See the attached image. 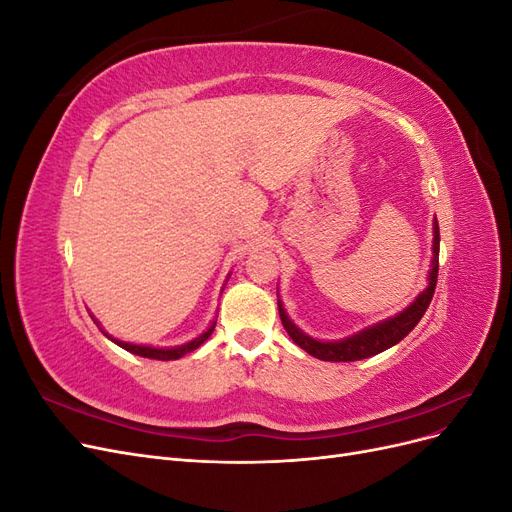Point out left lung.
Listing matches in <instances>:
<instances>
[{"label":"left lung","instance_id":"1","mask_svg":"<svg viewBox=\"0 0 512 512\" xmlns=\"http://www.w3.org/2000/svg\"><path fill=\"white\" fill-rule=\"evenodd\" d=\"M433 256H431V269L427 275V288L418 294V297L393 318H386L378 324H371V327L354 333L350 337L337 339V342H320V339H314L305 335L297 324H294L286 309L282 305V301L277 299V309H280V318L286 333L292 337V342L297 344L299 348H303L307 354L316 356L320 361H361V359H369L386 348H391L395 344H399L416 324L418 320L423 318V314L427 312V307L433 299V292H436V282H438V256H440V228H438V220L433 222Z\"/></svg>","mask_w":512,"mask_h":512}]
</instances>
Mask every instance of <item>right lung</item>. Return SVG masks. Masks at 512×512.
Here are the masks:
<instances>
[{
  "instance_id": "obj_1",
  "label": "right lung",
  "mask_w": 512,
  "mask_h": 512,
  "mask_svg": "<svg viewBox=\"0 0 512 512\" xmlns=\"http://www.w3.org/2000/svg\"><path fill=\"white\" fill-rule=\"evenodd\" d=\"M96 322V320H94ZM213 329H215V322L211 324V327L203 333V335H198L196 339H192V342H188V344H181V346H175V348H151V346H138V344H128V342H121V339H115V337H111V335H106L108 339H113V342L117 344V346H121L123 350H128V352H132V354H138V356H145V359H156V361H175V359H181L183 354H188V352H192V350H196L200 344H205L207 339H209V335L213 333Z\"/></svg>"
}]
</instances>
